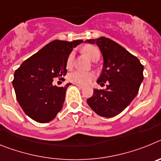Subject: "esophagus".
<instances>
[{
  "label": "esophagus",
  "mask_w": 161,
  "mask_h": 161,
  "mask_svg": "<svg viewBox=\"0 0 161 161\" xmlns=\"http://www.w3.org/2000/svg\"><path fill=\"white\" fill-rule=\"evenodd\" d=\"M76 86H77L78 88H79V89H85V87H84V86H82V85H78V84H76Z\"/></svg>",
  "instance_id": "34e87169"
}]
</instances>
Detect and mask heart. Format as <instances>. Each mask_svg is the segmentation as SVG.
<instances>
[{
	"label": "heart",
	"mask_w": 161,
	"mask_h": 161,
	"mask_svg": "<svg viewBox=\"0 0 161 161\" xmlns=\"http://www.w3.org/2000/svg\"><path fill=\"white\" fill-rule=\"evenodd\" d=\"M83 52L89 56V59L94 60L96 58L99 57L100 53L97 48L93 46H86L83 48ZM74 52H71L67 59V67L71 68L73 62ZM95 74L93 72H84L80 71H75L69 75V80L75 84L80 85H86L90 83L92 80L94 79Z\"/></svg>",
	"instance_id": "obj_1"
}]
</instances>
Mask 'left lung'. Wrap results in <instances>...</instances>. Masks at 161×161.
Returning a JSON list of instances; mask_svg holds the SVG:
<instances>
[{
    "mask_svg": "<svg viewBox=\"0 0 161 161\" xmlns=\"http://www.w3.org/2000/svg\"><path fill=\"white\" fill-rule=\"evenodd\" d=\"M85 42L97 44L103 56V68L97 80L106 89H93L87 103L97 114L112 118L123 111L139 92L143 80V66L137 57L114 41L100 37Z\"/></svg>",
    "mask_w": 161,
    "mask_h": 161,
    "instance_id": "obj_1",
    "label": "left lung"
}]
</instances>
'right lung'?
Wrapping results in <instances>:
<instances>
[{
  "mask_svg": "<svg viewBox=\"0 0 161 161\" xmlns=\"http://www.w3.org/2000/svg\"><path fill=\"white\" fill-rule=\"evenodd\" d=\"M83 40H54L33 55L15 71L13 86L20 106L27 116L38 123L54 119L63 107L66 90L53 85V78L67 73V59L72 48Z\"/></svg>",
  "mask_w": 161,
  "mask_h": 161,
  "instance_id": "right-lung-1",
  "label": "right lung"
}]
</instances>
